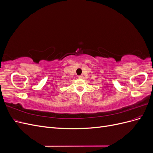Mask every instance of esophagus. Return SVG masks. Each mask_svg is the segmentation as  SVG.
I'll return each instance as SVG.
<instances>
[{
    "mask_svg": "<svg viewBox=\"0 0 153 153\" xmlns=\"http://www.w3.org/2000/svg\"><path fill=\"white\" fill-rule=\"evenodd\" d=\"M83 77H84V76H83V75H78V78H82Z\"/></svg>",
    "mask_w": 153,
    "mask_h": 153,
    "instance_id": "1",
    "label": "esophagus"
}]
</instances>
